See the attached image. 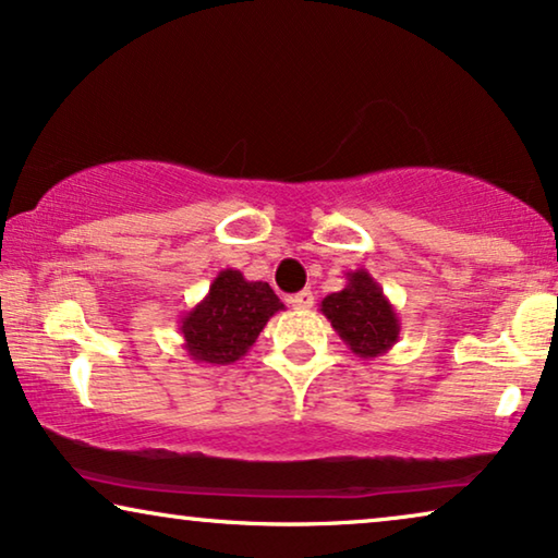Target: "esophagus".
<instances>
[{"instance_id":"obj_1","label":"esophagus","mask_w":558,"mask_h":558,"mask_svg":"<svg viewBox=\"0 0 558 558\" xmlns=\"http://www.w3.org/2000/svg\"><path fill=\"white\" fill-rule=\"evenodd\" d=\"M289 304H292L294 310H310L312 304H315V296H312L310 289H304V292H296L289 296Z\"/></svg>"}]
</instances>
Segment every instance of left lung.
Segmentation results:
<instances>
[{
    "mask_svg": "<svg viewBox=\"0 0 558 558\" xmlns=\"http://www.w3.org/2000/svg\"><path fill=\"white\" fill-rule=\"evenodd\" d=\"M345 279L340 292L327 294L319 302V312L330 319L332 330L357 357L388 353L401 332V319L391 300L368 269L348 271Z\"/></svg>",
    "mask_w": 558,
    "mask_h": 558,
    "instance_id": "left-lung-1",
    "label": "left lung"
}]
</instances>
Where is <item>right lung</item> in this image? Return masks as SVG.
<instances>
[{
    "instance_id": "right-lung-1",
    "label": "right lung",
    "mask_w": 558,
    "mask_h": 558,
    "mask_svg": "<svg viewBox=\"0 0 558 558\" xmlns=\"http://www.w3.org/2000/svg\"><path fill=\"white\" fill-rule=\"evenodd\" d=\"M279 310L284 302L266 281H248L239 269H223L208 294L180 317L182 348L195 363L231 365L248 353Z\"/></svg>"
}]
</instances>
